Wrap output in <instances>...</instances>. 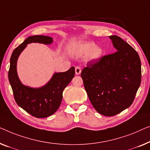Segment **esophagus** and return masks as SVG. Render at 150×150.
I'll use <instances>...</instances> for the list:
<instances>
[{
  "label": "esophagus",
  "instance_id": "34e87169",
  "mask_svg": "<svg viewBox=\"0 0 150 150\" xmlns=\"http://www.w3.org/2000/svg\"><path fill=\"white\" fill-rule=\"evenodd\" d=\"M81 69L80 67H75V74L76 75H79L80 73H81Z\"/></svg>",
  "mask_w": 150,
  "mask_h": 150
}]
</instances>
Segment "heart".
Wrapping results in <instances>:
<instances>
[{
    "label": "heart",
    "instance_id": "1",
    "mask_svg": "<svg viewBox=\"0 0 150 150\" xmlns=\"http://www.w3.org/2000/svg\"><path fill=\"white\" fill-rule=\"evenodd\" d=\"M78 52L81 54H86V59L91 62L99 60L103 54V50L100 47L96 45L93 42H85L78 45Z\"/></svg>",
    "mask_w": 150,
    "mask_h": 150
}]
</instances>
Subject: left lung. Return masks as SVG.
<instances>
[{"mask_svg":"<svg viewBox=\"0 0 150 150\" xmlns=\"http://www.w3.org/2000/svg\"><path fill=\"white\" fill-rule=\"evenodd\" d=\"M109 38L117 52L88 64L81 73L92 105L105 116H113L129 107L141 81L137 52L118 36Z\"/></svg>","mask_w":150,"mask_h":150,"instance_id":"left-lung-1","label":"left lung"}]
</instances>
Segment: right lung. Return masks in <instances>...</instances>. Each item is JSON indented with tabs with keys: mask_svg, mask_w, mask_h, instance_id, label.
Segmentation results:
<instances>
[{
	"mask_svg": "<svg viewBox=\"0 0 150 150\" xmlns=\"http://www.w3.org/2000/svg\"><path fill=\"white\" fill-rule=\"evenodd\" d=\"M31 43L50 45L53 43V39L43 35L31 36L27 38L13 52L8 77L17 104L34 117H47L53 115L60 107L63 90L75 76V67H71L65 72L55 73L51 79L42 87L34 88L24 86L18 77L17 62L27 44Z\"/></svg>",
	"mask_w": 150,
	"mask_h": 150,
	"instance_id": "right-lung-1",
	"label": "right lung"
}]
</instances>
